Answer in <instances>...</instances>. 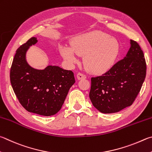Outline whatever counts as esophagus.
<instances>
[{
    "label": "esophagus",
    "instance_id": "1",
    "mask_svg": "<svg viewBox=\"0 0 152 152\" xmlns=\"http://www.w3.org/2000/svg\"><path fill=\"white\" fill-rule=\"evenodd\" d=\"M77 78H78V80L85 79V78H86V76L84 74H82L81 72H78V74H77Z\"/></svg>",
    "mask_w": 152,
    "mask_h": 152
}]
</instances>
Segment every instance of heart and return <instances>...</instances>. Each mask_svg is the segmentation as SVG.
Segmentation results:
<instances>
[{"label": "heart", "mask_w": 152, "mask_h": 152, "mask_svg": "<svg viewBox=\"0 0 152 152\" xmlns=\"http://www.w3.org/2000/svg\"><path fill=\"white\" fill-rule=\"evenodd\" d=\"M60 54L71 64L84 56L86 67L94 73H102L114 65L119 53L116 40L101 31H93L77 37L72 46H61Z\"/></svg>", "instance_id": "1"}]
</instances>
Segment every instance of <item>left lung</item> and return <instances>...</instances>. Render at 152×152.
<instances>
[{
    "instance_id": "8db88e82",
    "label": "left lung",
    "mask_w": 152,
    "mask_h": 152,
    "mask_svg": "<svg viewBox=\"0 0 152 152\" xmlns=\"http://www.w3.org/2000/svg\"><path fill=\"white\" fill-rule=\"evenodd\" d=\"M130 45L124 58L102 76L91 78L90 100L104 114L115 113L130 106L144 82V54L136 41L130 40Z\"/></svg>"
}]
</instances>
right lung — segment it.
<instances>
[{"mask_svg": "<svg viewBox=\"0 0 152 152\" xmlns=\"http://www.w3.org/2000/svg\"><path fill=\"white\" fill-rule=\"evenodd\" d=\"M38 42L32 37L19 47L10 68V80L19 102L29 112L50 116L61 109L70 88L74 73L56 66L37 70L28 65L26 52Z\"/></svg>", "mask_w": 152, "mask_h": 152, "instance_id": "1", "label": "right lung"}]
</instances>
